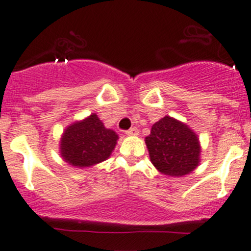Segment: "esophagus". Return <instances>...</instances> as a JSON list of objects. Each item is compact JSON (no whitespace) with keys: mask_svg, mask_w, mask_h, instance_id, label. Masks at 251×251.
I'll return each instance as SVG.
<instances>
[{"mask_svg":"<svg viewBox=\"0 0 251 251\" xmlns=\"http://www.w3.org/2000/svg\"><path fill=\"white\" fill-rule=\"evenodd\" d=\"M138 133H139V132H138L137 127H132V128H129V129H127V131H126V134H127V135H137Z\"/></svg>","mask_w":251,"mask_h":251,"instance_id":"obj_1","label":"esophagus"}]
</instances>
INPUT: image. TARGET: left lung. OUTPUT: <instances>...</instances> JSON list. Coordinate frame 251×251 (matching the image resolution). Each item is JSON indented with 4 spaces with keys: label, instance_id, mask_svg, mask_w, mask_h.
<instances>
[{
    "label": "left lung",
    "instance_id": "left-lung-1",
    "mask_svg": "<svg viewBox=\"0 0 251 251\" xmlns=\"http://www.w3.org/2000/svg\"><path fill=\"white\" fill-rule=\"evenodd\" d=\"M145 143L152 164L164 175L181 177L194 171L200 163L197 135L185 124L169 116L152 126Z\"/></svg>",
    "mask_w": 251,
    "mask_h": 251
}]
</instances>
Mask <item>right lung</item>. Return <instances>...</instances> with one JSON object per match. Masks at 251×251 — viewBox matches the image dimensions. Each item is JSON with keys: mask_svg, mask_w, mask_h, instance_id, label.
I'll list each match as a JSON object with an SVG mask.
<instances>
[{"mask_svg": "<svg viewBox=\"0 0 251 251\" xmlns=\"http://www.w3.org/2000/svg\"><path fill=\"white\" fill-rule=\"evenodd\" d=\"M117 140L116 132L106 128L97 114H92L66 128L60 149L66 162L86 168L107 159Z\"/></svg>", "mask_w": 251, "mask_h": 251, "instance_id": "obj_1", "label": "right lung"}]
</instances>
